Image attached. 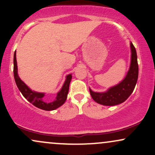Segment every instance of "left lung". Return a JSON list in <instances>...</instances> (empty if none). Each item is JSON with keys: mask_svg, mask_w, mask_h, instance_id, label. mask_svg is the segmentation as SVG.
Here are the masks:
<instances>
[{"mask_svg": "<svg viewBox=\"0 0 155 155\" xmlns=\"http://www.w3.org/2000/svg\"><path fill=\"white\" fill-rule=\"evenodd\" d=\"M131 63L127 76L119 84L111 87L106 92H95L90 89L92 99L104 106H115L125 101L136 87L138 76V65L136 48L130 43Z\"/></svg>", "mask_w": 155, "mask_h": 155, "instance_id": "8db88e82", "label": "left lung"}]
</instances>
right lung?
<instances>
[{"mask_svg": "<svg viewBox=\"0 0 155 155\" xmlns=\"http://www.w3.org/2000/svg\"><path fill=\"white\" fill-rule=\"evenodd\" d=\"M14 76H15L16 84H17L19 91L22 94V95L35 107L45 110V111H51V110L56 109V108L61 106L65 102L67 99L68 93L69 85H70L71 80L72 78L71 74L68 75L63 87L58 93L55 100L51 101V102H47L44 99V93L32 91L31 89L28 87L19 77L18 74H17L16 51L15 52V54H14Z\"/></svg>", "mask_w": 155, "mask_h": 155, "instance_id": "1", "label": "right lung"}]
</instances>
